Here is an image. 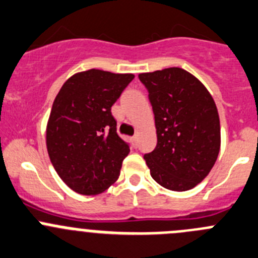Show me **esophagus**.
<instances>
[{
	"label": "esophagus",
	"mask_w": 258,
	"mask_h": 258,
	"mask_svg": "<svg viewBox=\"0 0 258 258\" xmlns=\"http://www.w3.org/2000/svg\"><path fill=\"white\" fill-rule=\"evenodd\" d=\"M132 142H133V144L136 147H138V137L137 136H134V137H132Z\"/></svg>",
	"instance_id": "obj_1"
}]
</instances>
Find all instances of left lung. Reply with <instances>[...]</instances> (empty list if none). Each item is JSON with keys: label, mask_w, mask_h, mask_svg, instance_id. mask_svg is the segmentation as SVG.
<instances>
[{"label": "left lung", "mask_w": 258, "mask_h": 258, "mask_svg": "<svg viewBox=\"0 0 258 258\" xmlns=\"http://www.w3.org/2000/svg\"><path fill=\"white\" fill-rule=\"evenodd\" d=\"M154 114L157 146L144 154L151 176L172 191H186L204 180L217 161L220 122L204 85L182 68L142 73Z\"/></svg>", "instance_id": "1"}]
</instances>
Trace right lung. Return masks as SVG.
<instances>
[{"label": "right lung", "instance_id": "1", "mask_svg": "<svg viewBox=\"0 0 258 258\" xmlns=\"http://www.w3.org/2000/svg\"><path fill=\"white\" fill-rule=\"evenodd\" d=\"M133 78L86 71L66 81L54 100L46 148L59 177L76 192L96 195L119 177L131 147L117 136L111 106Z\"/></svg>", "mask_w": 258, "mask_h": 258}]
</instances>
